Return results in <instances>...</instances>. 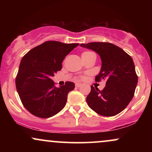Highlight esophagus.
Returning a JSON list of instances; mask_svg holds the SVG:
<instances>
[{
  "instance_id": "1",
  "label": "esophagus",
  "mask_w": 152,
  "mask_h": 152,
  "mask_svg": "<svg viewBox=\"0 0 152 152\" xmlns=\"http://www.w3.org/2000/svg\"><path fill=\"white\" fill-rule=\"evenodd\" d=\"M76 87H77V88H79V87L81 86V83H76Z\"/></svg>"
}]
</instances>
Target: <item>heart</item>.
<instances>
[{
  "instance_id": "1",
  "label": "heart",
  "mask_w": 152,
  "mask_h": 152,
  "mask_svg": "<svg viewBox=\"0 0 152 152\" xmlns=\"http://www.w3.org/2000/svg\"><path fill=\"white\" fill-rule=\"evenodd\" d=\"M90 53H91V52H90V51L83 52V53H82V54H81V57H82V58H84V57H86V56L88 55V54H89Z\"/></svg>"
}]
</instances>
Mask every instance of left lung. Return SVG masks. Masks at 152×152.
<instances>
[{
  "instance_id": "1",
  "label": "left lung",
  "mask_w": 152,
  "mask_h": 152,
  "mask_svg": "<svg viewBox=\"0 0 152 152\" xmlns=\"http://www.w3.org/2000/svg\"><path fill=\"white\" fill-rule=\"evenodd\" d=\"M81 46L96 52L102 58L100 73L96 82L106 81V86L100 91L91 86L86 102L97 114L114 116L119 114L133 99L138 82L133 59L119 47L107 42H93Z\"/></svg>"
}]
</instances>
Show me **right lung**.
<instances>
[{
  "label": "right lung",
  "instance_id": "obj_1",
  "mask_svg": "<svg viewBox=\"0 0 152 152\" xmlns=\"http://www.w3.org/2000/svg\"><path fill=\"white\" fill-rule=\"evenodd\" d=\"M78 43L48 41L29 50L23 57L15 86L23 105L31 114L49 118L65 106L68 94L74 89V83L66 81L57 88L51 79L62 69V62Z\"/></svg>",
  "mask_w": 152,
  "mask_h": 152
}]
</instances>
